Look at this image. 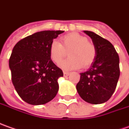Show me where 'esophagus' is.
Instances as JSON below:
<instances>
[{
	"label": "esophagus",
	"mask_w": 129,
	"mask_h": 129,
	"mask_svg": "<svg viewBox=\"0 0 129 129\" xmlns=\"http://www.w3.org/2000/svg\"><path fill=\"white\" fill-rule=\"evenodd\" d=\"M69 74H70V73H68V72L66 71H63V76H64L65 77L69 76Z\"/></svg>",
	"instance_id": "obj_1"
}]
</instances>
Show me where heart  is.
<instances>
[{"mask_svg": "<svg viewBox=\"0 0 129 129\" xmlns=\"http://www.w3.org/2000/svg\"><path fill=\"white\" fill-rule=\"evenodd\" d=\"M61 44L53 41L50 44L49 56L51 60L58 64L68 51L69 57L60 64L65 71L79 69L82 66L89 67L93 63L97 56L96 47L92 42L87 41L86 37L77 32H71L62 36Z\"/></svg>", "mask_w": 129, "mask_h": 129, "instance_id": "1", "label": "heart"}]
</instances>
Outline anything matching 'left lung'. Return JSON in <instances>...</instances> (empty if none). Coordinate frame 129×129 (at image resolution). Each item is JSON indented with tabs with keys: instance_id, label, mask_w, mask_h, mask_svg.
<instances>
[{
	"instance_id": "obj_1",
	"label": "left lung",
	"mask_w": 129,
	"mask_h": 129,
	"mask_svg": "<svg viewBox=\"0 0 129 129\" xmlns=\"http://www.w3.org/2000/svg\"><path fill=\"white\" fill-rule=\"evenodd\" d=\"M84 32L92 39L97 56L90 68L80 73L76 89L83 100L93 105L102 104L109 100L116 89L120 76L119 58L108 40L92 31Z\"/></svg>"
}]
</instances>
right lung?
<instances>
[{
    "label": "right lung",
    "instance_id": "1",
    "mask_svg": "<svg viewBox=\"0 0 129 129\" xmlns=\"http://www.w3.org/2000/svg\"><path fill=\"white\" fill-rule=\"evenodd\" d=\"M61 30L36 32L21 39L9 59L12 82L17 94L29 105H44L56 97L58 79L63 76L49 56V46Z\"/></svg>",
    "mask_w": 129,
    "mask_h": 129
}]
</instances>
